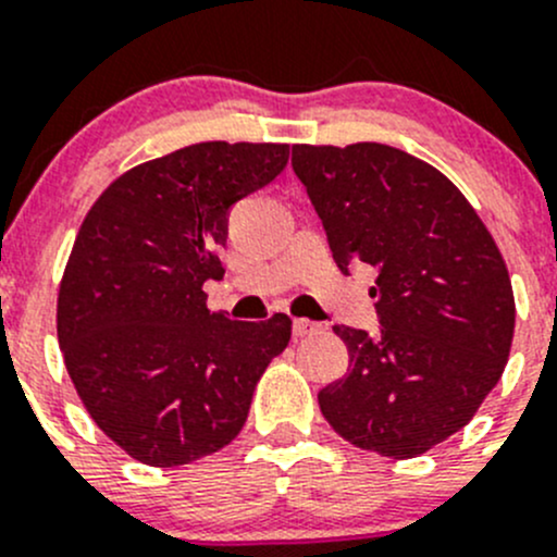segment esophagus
<instances>
[{"instance_id": "34e87169", "label": "esophagus", "mask_w": 557, "mask_h": 557, "mask_svg": "<svg viewBox=\"0 0 557 557\" xmlns=\"http://www.w3.org/2000/svg\"><path fill=\"white\" fill-rule=\"evenodd\" d=\"M318 329H321V323L310 321V318H296V321H294L296 337H307V334H315Z\"/></svg>"}]
</instances>
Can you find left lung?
<instances>
[{
  "instance_id": "8db88e82",
  "label": "left lung",
  "mask_w": 557,
  "mask_h": 557,
  "mask_svg": "<svg viewBox=\"0 0 557 557\" xmlns=\"http://www.w3.org/2000/svg\"><path fill=\"white\" fill-rule=\"evenodd\" d=\"M290 165L343 272H377V334L334 326L348 375L318 392L354 446L392 460L466 428L500 381L515 337L506 263L460 190L424 160L386 147H294Z\"/></svg>"
}]
</instances>
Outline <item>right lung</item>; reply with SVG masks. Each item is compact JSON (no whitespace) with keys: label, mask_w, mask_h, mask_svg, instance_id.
I'll return each instance as SVG.
<instances>
[{"label":"right lung","mask_w":557,"mask_h":557,"mask_svg":"<svg viewBox=\"0 0 557 557\" xmlns=\"http://www.w3.org/2000/svg\"><path fill=\"white\" fill-rule=\"evenodd\" d=\"M288 144L207 141L135 165L95 201L57 305L64 364L97 428L129 457L176 468L239 435L290 318L207 307L236 201L269 185Z\"/></svg>","instance_id":"obj_1"}]
</instances>
